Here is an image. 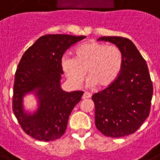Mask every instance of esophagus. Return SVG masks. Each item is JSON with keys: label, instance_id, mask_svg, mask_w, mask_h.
<instances>
[{"label": "esophagus", "instance_id": "obj_1", "mask_svg": "<svg viewBox=\"0 0 160 160\" xmlns=\"http://www.w3.org/2000/svg\"><path fill=\"white\" fill-rule=\"evenodd\" d=\"M90 97H91V94H90L89 93H88V92H85V93L83 94L82 98H84V99H85V98H89Z\"/></svg>", "mask_w": 160, "mask_h": 160}]
</instances>
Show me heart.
I'll list each match as a JSON object with an SVG mask.
<instances>
[{
	"label": "heart",
	"instance_id": "heart-1",
	"mask_svg": "<svg viewBox=\"0 0 160 160\" xmlns=\"http://www.w3.org/2000/svg\"><path fill=\"white\" fill-rule=\"evenodd\" d=\"M62 70L74 86H79L85 73L91 86L100 88L111 86L120 76L123 67V55L117 46L104 42L89 41L78 47L75 58L64 55L62 58Z\"/></svg>",
	"mask_w": 160,
	"mask_h": 160
}]
</instances>
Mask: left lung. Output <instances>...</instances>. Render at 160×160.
<instances>
[{"mask_svg":"<svg viewBox=\"0 0 160 160\" xmlns=\"http://www.w3.org/2000/svg\"><path fill=\"white\" fill-rule=\"evenodd\" d=\"M98 41L115 44L123 55V67L118 80L92 96L95 125L109 137L136 132L150 111L153 84L147 64L135 44L122 37H101Z\"/></svg>","mask_w":160,"mask_h":160,"instance_id":"left-lung-1","label":"left lung"}]
</instances>
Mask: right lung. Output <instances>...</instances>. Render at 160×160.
<instances>
[{
	"mask_svg": "<svg viewBox=\"0 0 160 160\" xmlns=\"http://www.w3.org/2000/svg\"><path fill=\"white\" fill-rule=\"evenodd\" d=\"M85 36L47 34L40 37L22 57L16 70L13 94V112L28 136L42 141L59 139L66 132L69 117L83 91H64L62 58L71 45ZM33 93L37 109H24L23 98Z\"/></svg>",
	"mask_w": 160,
	"mask_h": 160,
	"instance_id": "add662e5",
	"label": "right lung"
}]
</instances>
